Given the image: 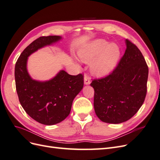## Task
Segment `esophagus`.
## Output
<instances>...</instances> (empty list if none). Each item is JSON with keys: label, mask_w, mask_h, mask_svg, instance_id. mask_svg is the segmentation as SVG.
<instances>
[{"label": "esophagus", "mask_w": 160, "mask_h": 160, "mask_svg": "<svg viewBox=\"0 0 160 160\" xmlns=\"http://www.w3.org/2000/svg\"><path fill=\"white\" fill-rule=\"evenodd\" d=\"M84 83L85 85H89L91 83L89 77L87 75H85V77H84Z\"/></svg>", "instance_id": "1"}]
</instances>
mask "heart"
<instances>
[{"label":"heart","instance_id":"1","mask_svg":"<svg viewBox=\"0 0 160 160\" xmlns=\"http://www.w3.org/2000/svg\"><path fill=\"white\" fill-rule=\"evenodd\" d=\"M119 56V47L102 39L94 41L79 52L81 61L91 64V72L96 77L107 75L113 70Z\"/></svg>","mask_w":160,"mask_h":160}]
</instances>
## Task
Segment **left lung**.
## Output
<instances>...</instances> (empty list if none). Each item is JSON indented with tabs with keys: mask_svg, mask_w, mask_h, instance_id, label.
Instances as JSON below:
<instances>
[{
	"mask_svg": "<svg viewBox=\"0 0 160 160\" xmlns=\"http://www.w3.org/2000/svg\"><path fill=\"white\" fill-rule=\"evenodd\" d=\"M126 50L118 66L105 77L91 83L97 116L105 123L126 122L143 105L147 93L148 67L141 51L126 39Z\"/></svg>",
	"mask_w": 160,
	"mask_h": 160,
	"instance_id": "1",
	"label": "left lung"
}]
</instances>
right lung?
<instances>
[{
	"instance_id": "add662e5",
	"label": "right lung",
	"mask_w": 160,
	"mask_h": 160,
	"mask_svg": "<svg viewBox=\"0 0 160 160\" xmlns=\"http://www.w3.org/2000/svg\"><path fill=\"white\" fill-rule=\"evenodd\" d=\"M61 39L60 36L41 37L19 56L14 77L19 101L26 113L37 122L51 125L60 123L70 113L72 101L83 88V75H71L62 70L47 81L33 80L27 69L28 57L41 48Z\"/></svg>"
}]
</instances>
